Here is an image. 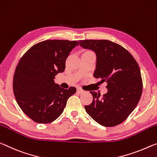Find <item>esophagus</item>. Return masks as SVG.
<instances>
[{"label":"esophagus","instance_id":"esophagus-1","mask_svg":"<svg viewBox=\"0 0 157 157\" xmlns=\"http://www.w3.org/2000/svg\"><path fill=\"white\" fill-rule=\"evenodd\" d=\"M85 91L83 90V89L82 88H77V92H78V93H80V94H81V93H83Z\"/></svg>","mask_w":157,"mask_h":157}]
</instances>
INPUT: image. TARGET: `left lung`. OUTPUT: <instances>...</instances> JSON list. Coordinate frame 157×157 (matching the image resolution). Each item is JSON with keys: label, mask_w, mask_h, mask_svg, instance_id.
Listing matches in <instances>:
<instances>
[{"label": "left lung", "mask_w": 157, "mask_h": 157, "mask_svg": "<svg viewBox=\"0 0 157 157\" xmlns=\"http://www.w3.org/2000/svg\"><path fill=\"white\" fill-rule=\"evenodd\" d=\"M81 47L91 49L97 56L93 76L107 82V93L90 92L92 102L85 106L87 113L104 127L124 122L137 106L143 91V81L137 62L122 46L109 40H86Z\"/></svg>", "instance_id": "obj_1"}]
</instances>
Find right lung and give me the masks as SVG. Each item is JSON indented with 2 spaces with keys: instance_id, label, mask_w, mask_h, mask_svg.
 <instances>
[{
  "instance_id": "obj_1",
  "label": "right lung",
  "mask_w": 157,
  "mask_h": 157,
  "mask_svg": "<svg viewBox=\"0 0 157 157\" xmlns=\"http://www.w3.org/2000/svg\"><path fill=\"white\" fill-rule=\"evenodd\" d=\"M77 41L49 40L29 48L18 63L13 78L15 98L33 121L47 124L63 113L67 101L76 89H64L55 76L65 71V61Z\"/></svg>"
}]
</instances>
